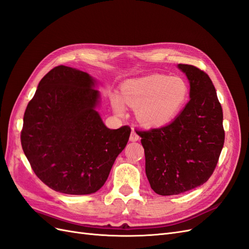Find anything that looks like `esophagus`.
Listing matches in <instances>:
<instances>
[{
    "label": "esophagus",
    "instance_id": "esophagus-1",
    "mask_svg": "<svg viewBox=\"0 0 249 249\" xmlns=\"http://www.w3.org/2000/svg\"><path fill=\"white\" fill-rule=\"evenodd\" d=\"M139 135L137 134V132L136 131H134V130H132V132H131V135H130V141H132V142H135V141H138L139 140Z\"/></svg>",
    "mask_w": 249,
    "mask_h": 249
}]
</instances>
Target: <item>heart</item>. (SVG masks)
I'll list each match as a JSON object with an SVG mask.
<instances>
[{
    "instance_id": "obj_1",
    "label": "heart",
    "mask_w": 249,
    "mask_h": 249,
    "mask_svg": "<svg viewBox=\"0 0 249 249\" xmlns=\"http://www.w3.org/2000/svg\"><path fill=\"white\" fill-rule=\"evenodd\" d=\"M189 97V86L179 77L150 74L126 81L122 86V99L111 96V103L117 114H124V102L137 108L136 115L148 126L167 124L182 110Z\"/></svg>"
}]
</instances>
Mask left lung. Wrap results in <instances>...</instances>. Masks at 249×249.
Wrapping results in <instances>:
<instances>
[{
  "instance_id": "left-lung-1",
  "label": "left lung",
  "mask_w": 249,
  "mask_h": 249,
  "mask_svg": "<svg viewBox=\"0 0 249 249\" xmlns=\"http://www.w3.org/2000/svg\"><path fill=\"white\" fill-rule=\"evenodd\" d=\"M190 83V101L169 124L136 131L145 154V173L160 195H177L206 183L224 143L223 113L208 74L178 64Z\"/></svg>"
}]
</instances>
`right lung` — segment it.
<instances>
[{"label": "right lung", "mask_w": 249, "mask_h": 249, "mask_svg": "<svg viewBox=\"0 0 249 249\" xmlns=\"http://www.w3.org/2000/svg\"><path fill=\"white\" fill-rule=\"evenodd\" d=\"M87 72L59 65L39 82L20 133L35 175L57 192L91 194L106 182L131 127L110 130L95 110L100 92Z\"/></svg>", "instance_id": "1"}]
</instances>
